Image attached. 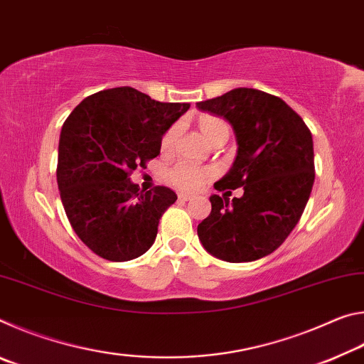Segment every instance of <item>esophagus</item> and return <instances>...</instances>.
Masks as SVG:
<instances>
[{
	"label": "esophagus",
	"mask_w": 364,
	"mask_h": 364,
	"mask_svg": "<svg viewBox=\"0 0 364 364\" xmlns=\"http://www.w3.org/2000/svg\"><path fill=\"white\" fill-rule=\"evenodd\" d=\"M178 197H180V200H184V202L194 199L193 194H186V193H180V194H178Z\"/></svg>",
	"instance_id": "obj_1"
}]
</instances>
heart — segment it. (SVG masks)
<instances>
[{
	"instance_id": "obj_1",
	"label": "heart",
	"mask_w": 364,
	"mask_h": 364,
	"mask_svg": "<svg viewBox=\"0 0 364 364\" xmlns=\"http://www.w3.org/2000/svg\"><path fill=\"white\" fill-rule=\"evenodd\" d=\"M197 127H199L200 133L204 134L212 144L218 143L221 139H228V136H230V125H228L223 119H220V117L202 115L199 122H197ZM178 132H180V128H178V125H173L170 127L167 133L164 134L162 143H160V147H162L164 152H168L173 149L178 138ZM210 175H212L210 168L199 167V165L188 164V162H180L176 164L175 167L170 168L168 180L178 189L196 191L205 183V180Z\"/></svg>"
}]
</instances>
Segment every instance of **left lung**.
Returning <instances> with one entry per match:
<instances>
[{
  "label": "left lung",
  "instance_id": "left-lung-1",
  "mask_svg": "<svg viewBox=\"0 0 364 364\" xmlns=\"http://www.w3.org/2000/svg\"><path fill=\"white\" fill-rule=\"evenodd\" d=\"M196 107L230 123L237 156L215 189L242 188V197L210 196L212 212L197 226L208 254L254 262L274 252L299 223L315 181L311 133L278 96L234 88Z\"/></svg>",
  "mask_w": 364,
  "mask_h": 364
}]
</instances>
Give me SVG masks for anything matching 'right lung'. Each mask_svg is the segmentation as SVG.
<instances>
[{
  "instance_id": "add662e5",
  "label": "right lung",
  "mask_w": 364,
  "mask_h": 364,
  "mask_svg": "<svg viewBox=\"0 0 364 364\" xmlns=\"http://www.w3.org/2000/svg\"><path fill=\"white\" fill-rule=\"evenodd\" d=\"M188 102H159L132 86L95 93L60 130L58 186L73 231L110 262L138 258L156 241L162 213L178 199L170 188L141 191L130 180L160 154L162 136Z\"/></svg>"
}]
</instances>
